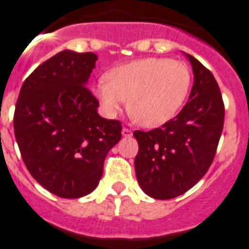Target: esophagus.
I'll return each instance as SVG.
<instances>
[{
  "instance_id": "1",
  "label": "esophagus",
  "mask_w": 249,
  "mask_h": 249,
  "mask_svg": "<svg viewBox=\"0 0 249 249\" xmlns=\"http://www.w3.org/2000/svg\"><path fill=\"white\" fill-rule=\"evenodd\" d=\"M121 133H123V137H125V138H129V137L133 135V131H131L129 128H123Z\"/></svg>"
}]
</instances>
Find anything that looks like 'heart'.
<instances>
[{"label":"heart","instance_id":"obj_1","mask_svg":"<svg viewBox=\"0 0 249 249\" xmlns=\"http://www.w3.org/2000/svg\"><path fill=\"white\" fill-rule=\"evenodd\" d=\"M192 74L187 64L166 57H145L111 69L94 86L108 116L129 102V114L144 128H156L177 115L187 98Z\"/></svg>","mask_w":249,"mask_h":249}]
</instances>
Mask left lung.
Wrapping results in <instances>:
<instances>
[{
    "label": "left lung",
    "instance_id": "left-lung-1",
    "mask_svg": "<svg viewBox=\"0 0 249 249\" xmlns=\"http://www.w3.org/2000/svg\"><path fill=\"white\" fill-rule=\"evenodd\" d=\"M195 83L174 119L149 131L135 130V175L145 195L171 199L189 191L211 166L224 128L223 97L212 72L191 54Z\"/></svg>",
    "mask_w": 249,
    "mask_h": 249
}]
</instances>
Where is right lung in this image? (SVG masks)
<instances>
[{"mask_svg":"<svg viewBox=\"0 0 249 249\" xmlns=\"http://www.w3.org/2000/svg\"><path fill=\"white\" fill-rule=\"evenodd\" d=\"M93 52L61 51L23 83L14 131L32 177L62 198H80L97 188L107 153L121 138V123L97 112L87 88L96 66Z\"/></svg>","mask_w":249,"mask_h":249,"instance_id":"obj_1","label":"right lung"}]
</instances>
